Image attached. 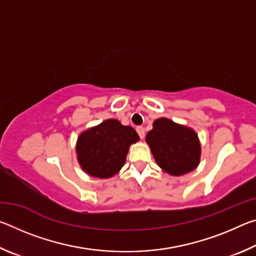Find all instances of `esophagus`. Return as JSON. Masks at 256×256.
Masks as SVG:
<instances>
[{
  "mask_svg": "<svg viewBox=\"0 0 256 256\" xmlns=\"http://www.w3.org/2000/svg\"><path fill=\"white\" fill-rule=\"evenodd\" d=\"M136 132H138V136H140L141 138H144L146 133H144V128H142V126H138V128H136Z\"/></svg>",
  "mask_w": 256,
  "mask_h": 256,
  "instance_id": "34e87169",
  "label": "esophagus"
}]
</instances>
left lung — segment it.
Returning <instances> with one entry per match:
<instances>
[{"instance_id":"1","label":"left lung","mask_w":256,"mask_h":256,"mask_svg":"<svg viewBox=\"0 0 256 256\" xmlns=\"http://www.w3.org/2000/svg\"><path fill=\"white\" fill-rule=\"evenodd\" d=\"M146 141L158 166L172 176H182L200 164L201 144L192 128L166 118L156 120Z\"/></svg>"}]
</instances>
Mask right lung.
Listing matches in <instances>:
<instances>
[{"instance_id":"add662e5","label":"right lung","mask_w":256,"mask_h":256,"mask_svg":"<svg viewBox=\"0 0 256 256\" xmlns=\"http://www.w3.org/2000/svg\"><path fill=\"white\" fill-rule=\"evenodd\" d=\"M138 140L133 128L124 126L118 120H106L78 138V162L88 175L110 178L124 166L130 146Z\"/></svg>"}]
</instances>
